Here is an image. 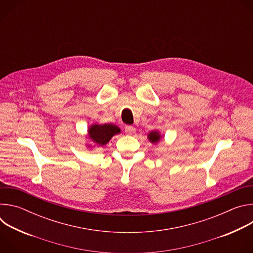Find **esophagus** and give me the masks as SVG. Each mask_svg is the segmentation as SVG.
<instances>
[{"instance_id":"obj_1","label":"esophagus","mask_w":253,"mask_h":253,"mask_svg":"<svg viewBox=\"0 0 253 253\" xmlns=\"http://www.w3.org/2000/svg\"><path fill=\"white\" fill-rule=\"evenodd\" d=\"M135 131H136V129H135L133 126H131V125H127V126L125 127V133L128 134V135L134 134Z\"/></svg>"}]
</instances>
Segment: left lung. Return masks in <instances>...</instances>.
I'll list each match as a JSON object with an SVG mask.
<instances>
[{
    "mask_svg": "<svg viewBox=\"0 0 253 253\" xmlns=\"http://www.w3.org/2000/svg\"><path fill=\"white\" fill-rule=\"evenodd\" d=\"M148 139L151 143H157L160 139H161V135L158 131H151L149 134H148Z\"/></svg>",
    "mask_w": 253,
    "mask_h": 253,
    "instance_id": "1",
    "label": "left lung"
}]
</instances>
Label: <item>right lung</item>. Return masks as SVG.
<instances>
[{"label": "right lung", "instance_id": "add662e5", "mask_svg": "<svg viewBox=\"0 0 253 253\" xmlns=\"http://www.w3.org/2000/svg\"><path fill=\"white\" fill-rule=\"evenodd\" d=\"M120 128L114 124H93L88 129V136L98 146H104L110 139L120 133Z\"/></svg>", "mask_w": 253, "mask_h": 253}]
</instances>
